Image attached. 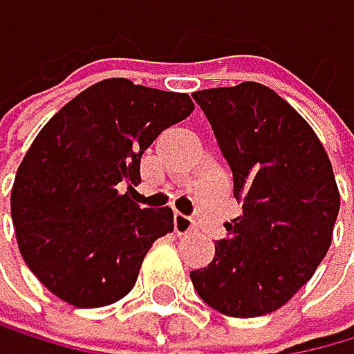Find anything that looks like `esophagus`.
I'll use <instances>...</instances> for the list:
<instances>
[{"label":"esophagus","mask_w":354,"mask_h":354,"mask_svg":"<svg viewBox=\"0 0 354 354\" xmlns=\"http://www.w3.org/2000/svg\"><path fill=\"white\" fill-rule=\"evenodd\" d=\"M173 223H175V232H177V235H188V232L195 228V221H192L190 217H186V215H181V212H175Z\"/></svg>","instance_id":"obj_1"}]
</instances>
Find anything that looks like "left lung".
Instances as JSON below:
<instances>
[{"label":"left lung","mask_w":354,"mask_h":354,"mask_svg":"<svg viewBox=\"0 0 354 354\" xmlns=\"http://www.w3.org/2000/svg\"><path fill=\"white\" fill-rule=\"evenodd\" d=\"M232 170L241 215L215 257L190 272L210 308L259 317L288 301L330 248L339 190L306 119L268 86L243 82L192 93Z\"/></svg>","instance_id":"1"}]
</instances>
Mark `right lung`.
Listing matches in <instances>:
<instances>
[{
    "label": "right lung",
    "instance_id": "1",
    "mask_svg": "<svg viewBox=\"0 0 354 354\" xmlns=\"http://www.w3.org/2000/svg\"><path fill=\"white\" fill-rule=\"evenodd\" d=\"M186 93L124 77L86 88L46 124L17 168L10 212L19 252L46 288L77 308L131 292L173 210L131 201L144 150L192 113Z\"/></svg>",
    "mask_w": 354,
    "mask_h": 354
}]
</instances>
